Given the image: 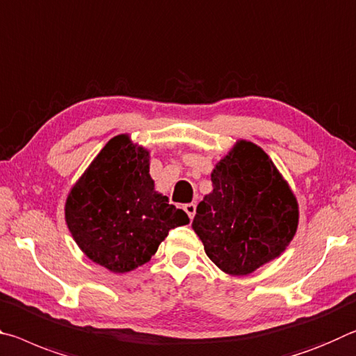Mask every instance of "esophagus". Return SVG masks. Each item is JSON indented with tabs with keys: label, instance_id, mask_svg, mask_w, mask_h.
<instances>
[{
	"label": "esophagus",
	"instance_id": "1",
	"mask_svg": "<svg viewBox=\"0 0 356 356\" xmlns=\"http://www.w3.org/2000/svg\"><path fill=\"white\" fill-rule=\"evenodd\" d=\"M195 203H188V205H184V211L188 213V216H189V219H194V216H195Z\"/></svg>",
	"mask_w": 356,
	"mask_h": 356
}]
</instances>
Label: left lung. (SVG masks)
Listing matches in <instances>:
<instances>
[{"mask_svg": "<svg viewBox=\"0 0 356 356\" xmlns=\"http://www.w3.org/2000/svg\"><path fill=\"white\" fill-rule=\"evenodd\" d=\"M192 229L227 275L246 276L281 255L298 227L292 189L264 149L240 140L211 173Z\"/></svg>", "mask_w": 356, "mask_h": 356, "instance_id": "8db88e82", "label": "left lung"}]
</instances>
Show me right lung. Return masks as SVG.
I'll use <instances>...</instances> for the list:
<instances>
[{
  "instance_id": "1",
  "label": "right lung",
  "mask_w": 356,
  "mask_h": 356,
  "mask_svg": "<svg viewBox=\"0 0 356 356\" xmlns=\"http://www.w3.org/2000/svg\"><path fill=\"white\" fill-rule=\"evenodd\" d=\"M69 232L86 257L112 273L147 264L168 230L189 224L154 191L149 151L127 134L110 138L74 184L64 207Z\"/></svg>"
}]
</instances>
